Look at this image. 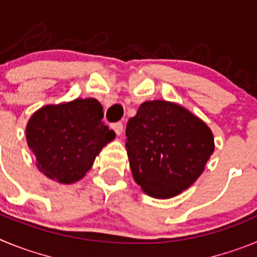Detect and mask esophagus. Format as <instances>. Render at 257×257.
I'll list each match as a JSON object with an SVG mask.
<instances>
[{
	"instance_id": "1",
	"label": "esophagus",
	"mask_w": 257,
	"mask_h": 257,
	"mask_svg": "<svg viewBox=\"0 0 257 257\" xmlns=\"http://www.w3.org/2000/svg\"><path fill=\"white\" fill-rule=\"evenodd\" d=\"M113 130L115 131V134H117V135H121L122 131H123V124H122L121 122L114 123V124H113Z\"/></svg>"
}]
</instances>
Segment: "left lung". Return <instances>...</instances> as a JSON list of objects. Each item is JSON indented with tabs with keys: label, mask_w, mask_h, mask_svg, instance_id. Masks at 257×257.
I'll return each instance as SVG.
<instances>
[{
	"label": "left lung",
	"mask_w": 257,
	"mask_h": 257,
	"mask_svg": "<svg viewBox=\"0 0 257 257\" xmlns=\"http://www.w3.org/2000/svg\"><path fill=\"white\" fill-rule=\"evenodd\" d=\"M134 180L153 198L188 189L215 151L213 134L201 118L172 101H145L126 126Z\"/></svg>",
	"instance_id": "1"
}]
</instances>
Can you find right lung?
Instances as JSON below:
<instances>
[{
	"instance_id": "right-lung-1",
	"label": "right lung",
	"mask_w": 257,
	"mask_h": 257,
	"mask_svg": "<svg viewBox=\"0 0 257 257\" xmlns=\"http://www.w3.org/2000/svg\"><path fill=\"white\" fill-rule=\"evenodd\" d=\"M101 118L103 106L94 97L36 110L27 123L26 138L37 169L60 184L81 180L101 149L115 138Z\"/></svg>"
}]
</instances>
